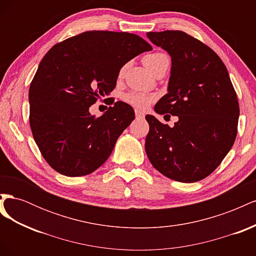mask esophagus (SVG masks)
I'll list each match as a JSON object with an SVG mask.
<instances>
[{
  "instance_id": "obj_1",
  "label": "esophagus",
  "mask_w": 256,
  "mask_h": 256,
  "mask_svg": "<svg viewBox=\"0 0 256 256\" xmlns=\"http://www.w3.org/2000/svg\"><path fill=\"white\" fill-rule=\"evenodd\" d=\"M136 116L138 118H144V113L141 112V111H138V110H136Z\"/></svg>"
}]
</instances>
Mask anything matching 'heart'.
<instances>
[{
    "label": "heart",
    "instance_id": "1",
    "mask_svg": "<svg viewBox=\"0 0 256 256\" xmlns=\"http://www.w3.org/2000/svg\"><path fill=\"white\" fill-rule=\"evenodd\" d=\"M166 58H168L166 54L161 52L150 53L146 54L143 58V64L152 74L160 66L162 62ZM122 72L124 69L120 70V74H122ZM124 100H125L127 104L138 108V109H146V108L154 100V96L142 92H130L124 96Z\"/></svg>",
    "mask_w": 256,
    "mask_h": 256
}]
</instances>
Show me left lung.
<instances>
[{"label":"left lung","mask_w":256,"mask_h":256,"mask_svg":"<svg viewBox=\"0 0 256 256\" xmlns=\"http://www.w3.org/2000/svg\"><path fill=\"white\" fill-rule=\"evenodd\" d=\"M172 58L168 94L158 114L178 116L174 127L146 115L145 150L161 174L180 182L210 175L233 146L239 118L236 92L226 65L214 50L182 30L147 33Z\"/></svg>","instance_id":"left-lung-1"}]
</instances>
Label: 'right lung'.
<instances>
[{
    "mask_svg": "<svg viewBox=\"0 0 256 256\" xmlns=\"http://www.w3.org/2000/svg\"><path fill=\"white\" fill-rule=\"evenodd\" d=\"M152 48L126 32L88 30L54 44L30 85V126L49 166L69 177L90 174L111 154L134 120L132 106L116 102L99 118L90 106L116 86L120 68Z\"/></svg>",
    "mask_w": 256,
    "mask_h": 256,
    "instance_id": "add662e5",
    "label": "right lung"
}]
</instances>
